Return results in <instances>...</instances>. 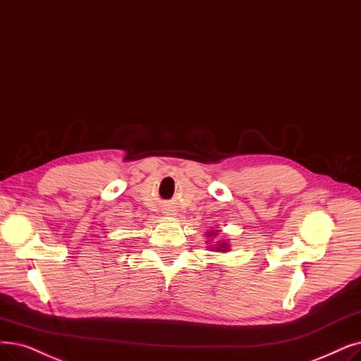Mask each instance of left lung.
Returning <instances> with one entry per match:
<instances>
[{
  "mask_svg": "<svg viewBox=\"0 0 361 361\" xmlns=\"http://www.w3.org/2000/svg\"><path fill=\"white\" fill-rule=\"evenodd\" d=\"M214 234V233H212ZM215 236V234H214ZM216 250H226L227 249V243H221V245H216V247H215Z\"/></svg>",
  "mask_w": 361,
  "mask_h": 361,
  "instance_id": "1",
  "label": "left lung"
}]
</instances>
